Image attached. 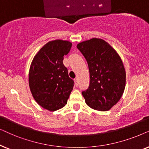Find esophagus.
<instances>
[{
  "mask_svg": "<svg viewBox=\"0 0 149 149\" xmlns=\"http://www.w3.org/2000/svg\"><path fill=\"white\" fill-rule=\"evenodd\" d=\"M74 82H75V85H76V86H78V78L75 79Z\"/></svg>",
  "mask_w": 149,
  "mask_h": 149,
  "instance_id": "34e87169",
  "label": "esophagus"
}]
</instances>
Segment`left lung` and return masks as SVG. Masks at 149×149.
<instances>
[{
	"instance_id": "8db88e82",
	"label": "left lung",
	"mask_w": 149,
	"mask_h": 149,
	"mask_svg": "<svg viewBox=\"0 0 149 149\" xmlns=\"http://www.w3.org/2000/svg\"><path fill=\"white\" fill-rule=\"evenodd\" d=\"M90 73L88 88L82 91L85 102L94 110L108 111L121 98L126 73L116 51L104 39L93 38L77 45Z\"/></svg>"
}]
</instances>
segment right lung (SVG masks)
<instances>
[{
    "mask_svg": "<svg viewBox=\"0 0 149 149\" xmlns=\"http://www.w3.org/2000/svg\"><path fill=\"white\" fill-rule=\"evenodd\" d=\"M72 43L56 39L45 44L35 54L29 73L33 98L39 106L54 112L67 104L74 82L63 63Z\"/></svg>",
    "mask_w": 149,
    "mask_h": 149,
    "instance_id": "1",
    "label": "right lung"
}]
</instances>
